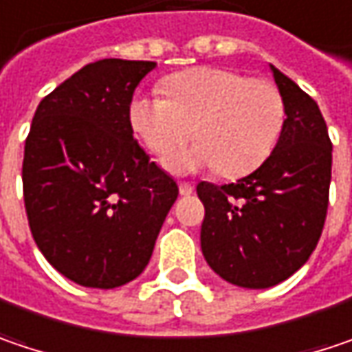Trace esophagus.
I'll return each mask as SVG.
<instances>
[{"mask_svg": "<svg viewBox=\"0 0 352 352\" xmlns=\"http://www.w3.org/2000/svg\"><path fill=\"white\" fill-rule=\"evenodd\" d=\"M179 193L183 197H189L193 193V185H189V183H179Z\"/></svg>", "mask_w": 352, "mask_h": 352, "instance_id": "obj_1", "label": "esophagus"}]
</instances>
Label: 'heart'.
<instances>
[{"label":"heart","mask_w":352,"mask_h":352,"mask_svg":"<svg viewBox=\"0 0 352 352\" xmlns=\"http://www.w3.org/2000/svg\"><path fill=\"white\" fill-rule=\"evenodd\" d=\"M165 95L137 91L127 119L145 147L165 159L193 127V147L167 161L175 173L217 167L245 175L271 155L285 123V101L275 83L221 67H193L163 81Z\"/></svg>","instance_id":"1"}]
</instances>
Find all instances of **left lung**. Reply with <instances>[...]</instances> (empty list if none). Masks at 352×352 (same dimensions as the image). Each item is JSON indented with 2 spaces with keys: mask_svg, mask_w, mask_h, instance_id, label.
<instances>
[{
  "mask_svg": "<svg viewBox=\"0 0 352 352\" xmlns=\"http://www.w3.org/2000/svg\"><path fill=\"white\" fill-rule=\"evenodd\" d=\"M271 72L287 115L273 153L235 183L197 185L205 261L245 289H267L299 271L319 243L329 207L333 143L319 105L277 67Z\"/></svg>",
  "mask_w": 352,
  "mask_h": 352,
  "instance_id": "8db88e82",
  "label": "left lung"
}]
</instances>
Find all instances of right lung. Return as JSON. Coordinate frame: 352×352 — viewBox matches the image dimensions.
<instances>
[{"label": "right lung", "instance_id": "obj_1", "mask_svg": "<svg viewBox=\"0 0 352 352\" xmlns=\"http://www.w3.org/2000/svg\"><path fill=\"white\" fill-rule=\"evenodd\" d=\"M155 61L81 67L33 115L23 153L32 235L73 283L115 289L143 273L179 187L133 139L127 107Z\"/></svg>", "mask_w": 352, "mask_h": 352}]
</instances>
